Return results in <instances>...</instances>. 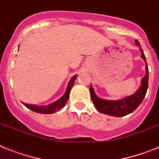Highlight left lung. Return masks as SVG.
<instances>
[{
	"label": "left lung",
	"instance_id": "left-lung-1",
	"mask_svg": "<svg viewBox=\"0 0 159 159\" xmlns=\"http://www.w3.org/2000/svg\"><path fill=\"white\" fill-rule=\"evenodd\" d=\"M135 43L140 47V43L138 40H135ZM140 51H141V57L146 62V75L142 80L141 86L135 93L119 100H106L97 96L95 93L94 88H92V85L90 86L91 98L95 107L99 112L115 117H122L134 111L143 100L148 88L149 71L143 49L140 48Z\"/></svg>",
	"mask_w": 159,
	"mask_h": 159
}]
</instances>
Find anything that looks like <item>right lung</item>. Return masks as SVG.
<instances>
[{
    "instance_id": "add662e5",
    "label": "right lung",
    "mask_w": 159,
    "mask_h": 159,
    "mask_svg": "<svg viewBox=\"0 0 159 159\" xmlns=\"http://www.w3.org/2000/svg\"><path fill=\"white\" fill-rule=\"evenodd\" d=\"M76 79V75H74L72 78L70 80L69 83L67 84V89H66V92L64 93V95H63L61 98L57 100L56 102H53L51 104L47 105V106H37V105H33V104H27V103H25L23 102V104L25 107L30 110H32V111L36 112V113H40V114H52L57 112V111L60 110L61 108L64 107L65 106L66 102L69 99V93L70 91H71V88H72L74 82H75V80Z\"/></svg>"
}]
</instances>
